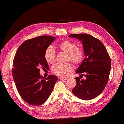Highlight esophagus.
Segmentation results:
<instances>
[{"mask_svg":"<svg viewBox=\"0 0 124 124\" xmlns=\"http://www.w3.org/2000/svg\"><path fill=\"white\" fill-rule=\"evenodd\" d=\"M59 79L60 80H67L68 79L67 78H64V77H59Z\"/></svg>","mask_w":124,"mask_h":124,"instance_id":"34e87169","label":"esophagus"}]
</instances>
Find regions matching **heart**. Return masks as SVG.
<instances>
[{"label": "heart", "instance_id": "1", "mask_svg": "<svg viewBox=\"0 0 124 124\" xmlns=\"http://www.w3.org/2000/svg\"><path fill=\"white\" fill-rule=\"evenodd\" d=\"M59 48L67 53V61H70L75 64H78L83 61L85 53L81 47L77 46L75 41L65 40L59 45ZM45 59L49 63H53L56 60V53L54 47L49 46L46 48L45 52ZM73 69L72 65L70 63H56L53 65L52 71L54 75L65 77Z\"/></svg>", "mask_w": 124, "mask_h": 124}]
</instances>
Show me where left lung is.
<instances>
[{
  "label": "left lung",
  "mask_w": 124,
  "mask_h": 124,
  "mask_svg": "<svg viewBox=\"0 0 124 124\" xmlns=\"http://www.w3.org/2000/svg\"><path fill=\"white\" fill-rule=\"evenodd\" d=\"M69 37L81 41L86 56L76 72L84 75L86 78H75L77 85L72 92L80 99L92 100L102 93L109 80L110 57L102 42L92 36L79 33L72 34Z\"/></svg>",
  "instance_id": "left-lung-1"
}]
</instances>
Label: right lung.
Here are the masks:
<instances>
[{
	"mask_svg": "<svg viewBox=\"0 0 124 124\" xmlns=\"http://www.w3.org/2000/svg\"><path fill=\"white\" fill-rule=\"evenodd\" d=\"M55 39L41 36L25 41L18 47L13 60L12 74L17 91L24 101L32 106L46 102L57 80L56 76L46 78L39 73L40 68L49 70L45 52Z\"/></svg>",
	"mask_w": 124,
	"mask_h": 124,
	"instance_id": "add662e5",
	"label": "right lung"
}]
</instances>
